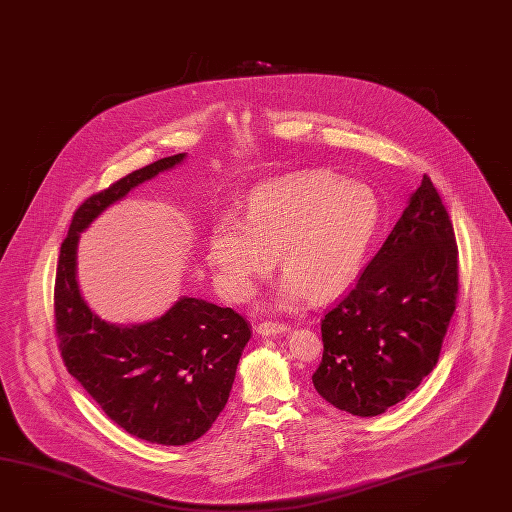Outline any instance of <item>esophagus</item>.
Instances as JSON below:
<instances>
[{
    "instance_id": "obj_1",
    "label": "esophagus",
    "mask_w": 512,
    "mask_h": 512,
    "mask_svg": "<svg viewBox=\"0 0 512 512\" xmlns=\"http://www.w3.org/2000/svg\"><path fill=\"white\" fill-rule=\"evenodd\" d=\"M288 330V325H284V323H276V321H263V323H260V325L256 327V332H258V334H262V336L284 334V332H288Z\"/></svg>"
}]
</instances>
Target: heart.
<instances>
[{
	"instance_id": "obj_1",
	"label": "heart",
	"mask_w": 512,
	"mask_h": 512,
	"mask_svg": "<svg viewBox=\"0 0 512 512\" xmlns=\"http://www.w3.org/2000/svg\"><path fill=\"white\" fill-rule=\"evenodd\" d=\"M380 202L364 184L332 172H310L258 187L245 217L223 215L211 230L208 262L224 293L243 301L278 254L286 278L280 304L308 293L328 299L353 284L377 234Z\"/></svg>"
}]
</instances>
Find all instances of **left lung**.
I'll list each match as a JSON object with an SVG mask.
<instances>
[{
  "instance_id": "left-lung-1",
  "label": "left lung",
  "mask_w": 512,
  "mask_h": 512,
  "mask_svg": "<svg viewBox=\"0 0 512 512\" xmlns=\"http://www.w3.org/2000/svg\"><path fill=\"white\" fill-rule=\"evenodd\" d=\"M457 293L453 224L423 174L392 234L321 321L317 394L360 418L403 401L436 366Z\"/></svg>"
}]
</instances>
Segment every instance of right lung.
Segmentation results:
<instances>
[{"label":"right lung","instance_id":"add662e5","mask_svg":"<svg viewBox=\"0 0 512 512\" xmlns=\"http://www.w3.org/2000/svg\"><path fill=\"white\" fill-rule=\"evenodd\" d=\"M184 159H158L79 206L61 245L53 291L55 334L68 373L118 427L161 446H185L210 431L230 397L249 321L232 308L182 297L154 321L107 323L79 291L76 254L79 234L102 211Z\"/></svg>","mask_w":512,"mask_h":512}]
</instances>
